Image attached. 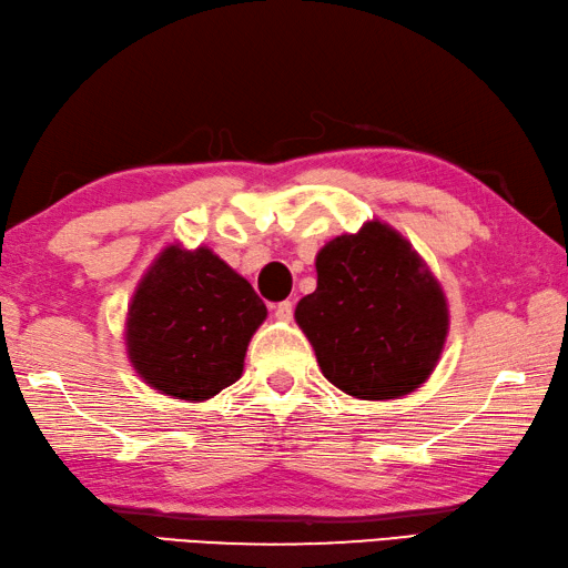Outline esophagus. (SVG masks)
<instances>
[{"label": "esophagus", "mask_w": 568, "mask_h": 568, "mask_svg": "<svg viewBox=\"0 0 568 568\" xmlns=\"http://www.w3.org/2000/svg\"><path fill=\"white\" fill-rule=\"evenodd\" d=\"M273 311H275V317H277V320H283V323H287V320L293 317L295 305H293L291 301H283V303H277V305L273 307Z\"/></svg>", "instance_id": "34e87169"}]
</instances>
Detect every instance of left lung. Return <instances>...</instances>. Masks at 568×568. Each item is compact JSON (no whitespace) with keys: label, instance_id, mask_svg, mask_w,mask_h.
<instances>
[{"label":"left lung","instance_id":"left-lung-1","mask_svg":"<svg viewBox=\"0 0 568 568\" xmlns=\"http://www.w3.org/2000/svg\"><path fill=\"white\" fill-rule=\"evenodd\" d=\"M317 287L295 307L323 375L357 399H397L432 375L449 311L437 277L383 221L337 235L315 257Z\"/></svg>","mask_w":568,"mask_h":568}]
</instances>
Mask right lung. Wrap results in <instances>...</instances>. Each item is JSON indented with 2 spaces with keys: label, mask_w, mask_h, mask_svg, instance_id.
<instances>
[{
  "label": "right lung",
  "mask_w": 568,
  "mask_h": 568,
  "mask_svg": "<svg viewBox=\"0 0 568 568\" xmlns=\"http://www.w3.org/2000/svg\"><path fill=\"white\" fill-rule=\"evenodd\" d=\"M265 315L253 285L213 251L169 245L131 297L129 359L149 387L203 402L243 375Z\"/></svg>",
  "instance_id": "add662e5"
}]
</instances>
